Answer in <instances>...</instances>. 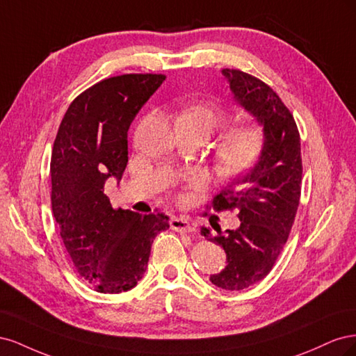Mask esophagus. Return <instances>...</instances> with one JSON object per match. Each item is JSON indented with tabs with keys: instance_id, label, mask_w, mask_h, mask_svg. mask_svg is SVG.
I'll list each match as a JSON object with an SVG mask.
<instances>
[{
	"instance_id": "34e87169",
	"label": "esophagus",
	"mask_w": 356,
	"mask_h": 356,
	"mask_svg": "<svg viewBox=\"0 0 356 356\" xmlns=\"http://www.w3.org/2000/svg\"><path fill=\"white\" fill-rule=\"evenodd\" d=\"M170 229L172 230H177L179 233H191L195 230L193 227V224L187 220V218H182V217H174L170 220Z\"/></svg>"
}]
</instances>
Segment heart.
Segmentation results:
<instances>
[{
    "instance_id": "b5f03b06",
    "label": "heart",
    "mask_w": 356,
    "mask_h": 356,
    "mask_svg": "<svg viewBox=\"0 0 356 356\" xmlns=\"http://www.w3.org/2000/svg\"><path fill=\"white\" fill-rule=\"evenodd\" d=\"M181 117L199 122L208 135L225 123V113L212 102H197L182 113ZM266 145L264 129L257 123L230 127L220 138L215 148L213 161L222 177H239L255 166Z\"/></svg>"
}]
</instances>
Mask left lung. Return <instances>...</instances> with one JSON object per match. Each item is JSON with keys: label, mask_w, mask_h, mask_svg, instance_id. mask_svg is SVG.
<instances>
[{"label": "left lung", "mask_w": 356, "mask_h": 356, "mask_svg": "<svg viewBox=\"0 0 356 356\" xmlns=\"http://www.w3.org/2000/svg\"><path fill=\"white\" fill-rule=\"evenodd\" d=\"M234 99L252 114L266 134L260 160L212 200L215 211L238 209L239 229L202 227L209 242L224 248L227 266L211 275L222 289L241 291L264 279L284 250L301 193L300 134L293 114L276 92L260 79L239 70H222Z\"/></svg>", "instance_id": "left-lung-1"}]
</instances>
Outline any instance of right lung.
Here are the masks:
<instances>
[{"label": "right lung", "mask_w": 356, "mask_h": 356, "mask_svg": "<svg viewBox=\"0 0 356 356\" xmlns=\"http://www.w3.org/2000/svg\"><path fill=\"white\" fill-rule=\"evenodd\" d=\"M163 74H123L80 93L63 115L53 144L51 209L75 270L98 293L118 294L141 281L165 213L114 209L105 181L122 179L127 131L165 81Z\"/></svg>", "instance_id": "add662e5"}]
</instances>
